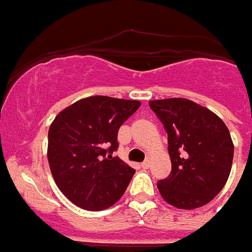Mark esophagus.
<instances>
[{"label": "esophagus", "instance_id": "obj_1", "mask_svg": "<svg viewBox=\"0 0 252 252\" xmlns=\"http://www.w3.org/2000/svg\"><path fill=\"white\" fill-rule=\"evenodd\" d=\"M150 165H151L150 160H146V161H143L142 165H140V166H142L143 169H148V168H150Z\"/></svg>", "mask_w": 252, "mask_h": 252}]
</instances>
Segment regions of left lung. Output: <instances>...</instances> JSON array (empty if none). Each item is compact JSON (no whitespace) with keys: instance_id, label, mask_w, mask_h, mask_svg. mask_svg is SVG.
I'll return each mask as SVG.
<instances>
[{"instance_id":"obj_1","label":"left lung","mask_w":252,"mask_h":252,"mask_svg":"<svg viewBox=\"0 0 252 252\" xmlns=\"http://www.w3.org/2000/svg\"><path fill=\"white\" fill-rule=\"evenodd\" d=\"M168 134L172 172L158 182L164 200L181 209L204 206L230 174L234 146L221 118L187 98L150 101Z\"/></svg>"}]
</instances>
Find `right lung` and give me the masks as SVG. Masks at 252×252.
<instances>
[{"instance_id": "obj_1", "label": "right lung", "mask_w": 252, "mask_h": 252, "mask_svg": "<svg viewBox=\"0 0 252 252\" xmlns=\"http://www.w3.org/2000/svg\"><path fill=\"white\" fill-rule=\"evenodd\" d=\"M140 102L91 96L58 113L48 132V161L56 185L75 206L102 211L118 202L135 169L113 152L118 130Z\"/></svg>"}]
</instances>
